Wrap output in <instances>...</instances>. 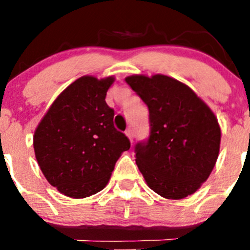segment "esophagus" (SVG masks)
Returning <instances> with one entry per match:
<instances>
[{
	"mask_svg": "<svg viewBox=\"0 0 250 250\" xmlns=\"http://www.w3.org/2000/svg\"><path fill=\"white\" fill-rule=\"evenodd\" d=\"M125 135H127V137L129 138V140L133 143V129L132 128H128V129L125 130Z\"/></svg>",
	"mask_w": 250,
	"mask_h": 250,
	"instance_id": "obj_1",
	"label": "esophagus"
}]
</instances>
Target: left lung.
Returning a JSON list of instances; mask_svg holds the SVG:
<instances>
[{
  "label": "left lung",
  "instance_id": "8db88e82",
  "mask_svg": "<svg viewBox=\"0 0 250 250\" xmlns=\"http://www.w3.org/2000/svg\"><path fill=\"white\" fill-rule=\"evenodd\" d=\"M125 82L148 107L150 135L134 147L148 188L169 200L192 195L218 160V120L191 88L172 77L134 75Z\"/></svg>",
  "mask_w": 250,
  "mask_h": 250
}]
</instances>
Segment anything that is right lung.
Instances as JSON below:
<instances>
[{
	"instance_id": "1",
	"label": "right lung",
	"mask_w": 250,
	"mask_h": 250,
	"mask_svg": "<svg viewBox=\"0 0 250 250\" xmlns=\"http://www.w3.org/2000/svg\"><path fill=\"white\" fill-rule=\"evenodd\" d=\"M113 77L83 76L55 99L36 128L34 148L48 183L72 198L95 195L106 186L130 141L113 125L105 102Z\"/></svg>"
}]
</instances>
